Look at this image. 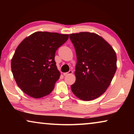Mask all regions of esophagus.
<instances>
[{"label": "esophagus", "instance_id": "34e87169", "mask_svg": "<svg viewBox=\"0 0 134 134\" xmlns=\"http://www.w3.org/2000/svg\"><path fill=\"white\" fill-rule=\"evenodd\" d=\"M72 74V71H68V72H67L63 73V75H64V76H68V75Z\"/></svg>", "mask_w": 134, "mask_h": 134}]
</instances>
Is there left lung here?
Masks as SVG:
<instances>
[{
	"instance_id": "left-lung-1",
	"label": "left lung",
	"mask_w": 134,
	"mask_h": 134,
	"mask_svg": "<svg viewBox=\"0 0 134 134\" xmlns=\"http://www.w3.org/2000/svg\"><path fill=\"white\" fill-rule=\"evenodd\" d=\"M74 46L77 63L76 82L71 90L80 99L88 101L104 93L116 71V54L110 44L94 33L69 35Z\"/></svg>"
}]
</instances>
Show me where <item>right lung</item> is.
I'll return each instance as SVG.
<instances>
[{"mask_svg": "<svg viewBox=\"0 0 134 134\" xmlns=\"http://www.w3.org/2000/svg\"><path fill=\"white\" fill-rule=\"evenodd\" d=\"M69 35L36 32L18 45L11 62V68L18 87L28 96L41 98L52 92L60 72L55 54Z\"/></svg>", "mask_w": 134, "mask_h": 134, "instance_id": "add662e5", "label": "right lung"}]
</instances>
